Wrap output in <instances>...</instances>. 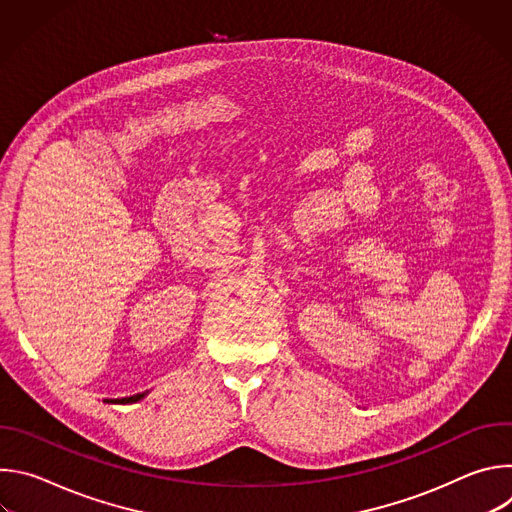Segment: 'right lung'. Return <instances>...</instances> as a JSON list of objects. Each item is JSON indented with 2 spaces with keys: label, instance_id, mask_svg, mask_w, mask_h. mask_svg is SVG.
Segmentation results:
<instances>
[{
  "label": "right lung",
  "instance_id": "1",
  "mask_svg": "<svg viewBox=\"0 0 512 512\" xmlns=\"http://www.w3.org/2000/svg\"><path fill=\"white\" fill-rule=\"evenodd\" d=\"M145 395L148 393H137V395H131V397H125V399H119L117 403H135V401H139V399H143Z\"/></svg>",
  "mask_w": 512,
  "mask_h": 512
}]
</instances>
